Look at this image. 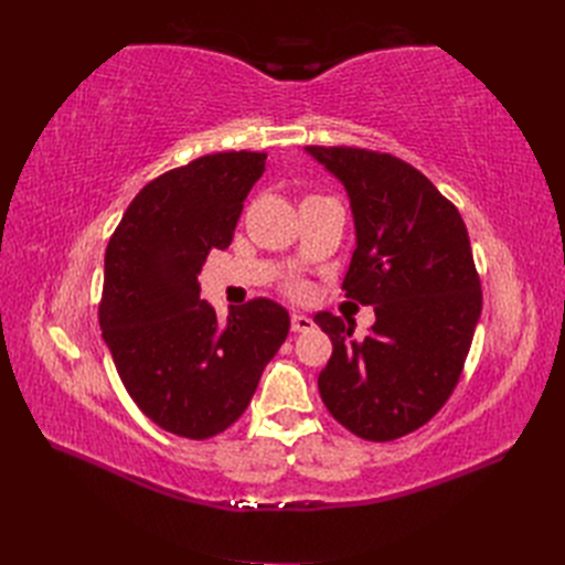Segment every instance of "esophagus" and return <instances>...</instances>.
I'll return each instance as SVG.
<instances>
[{
	"label": "esophagus",
	"mask_w": 565,
	"mask_h": 565,
	"mask_svg": "<svg viewBox=\"0 0 565 565\" xmlns=\"http://www.w3.org/2000/svg\"><path fill=\"white\" fill-rule=\"evenodd\" d=\"M313 328V320L309 316L295 313L292 316V332H309Z\"/></svg>",
	"instance_id": "esophagus-1"
}]
</instances>
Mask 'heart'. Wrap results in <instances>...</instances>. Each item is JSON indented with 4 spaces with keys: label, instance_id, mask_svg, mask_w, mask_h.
<instances>
[{
    "label": "heart",
    "instance_id": "heart-1",
    "mask_svg": "<svg viewBox=\"0 0 565 565\" xmlns=\"http://www.w3.org/2000/svg\"><path fill=\"white\" fill-rule=\"evenodd\" d=\"M292 292H299V287H297V285H295V287H292Z\"/></svg>",
    "mask_w": 565,
    "mask_h": 565
}]
</instances>
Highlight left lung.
I'll list each match as a JSON object with an SVG mask.
<instances>
[{
	"label": "left lung",
	"mask_w": 565,
	"mask_h": 565,
	"mask_svg": "<svg viewBox=\"0 0 565 565\" xmlns=\"http://www.w3.org/2000/svg\"><path fill=\"white\" fill-rule=\"evenodd\" d=\"M306 150L351 200L355 249L341 289L377 316L365 339L339 316L313 318L332 341L320 398L358 438L396 440L446 405L465 370L483 301L469 233L455 204L391 152Z\"/></svg>",
	"instance_id": "left-lung-1"
}]
</instances>
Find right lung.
Segmentation results:
<instances>
[{"label":"right lung","instance_id":"obj_1","mask_svg":"<svg viewBox=\"0 0 565 565\" xmlns=\"http://www.w3.org/2000/svg\"><path fill=\"white\" fill-rule=\"evenodd\" d=\"M266 152L228 150L146 183L106 249L98 322L131 401L160 429L212 438L241 417L289 332L270 299L235 306L218 324L198 276L233 241Z\"/></svg>","mask_w":565,"mask_h":565}]
</instances>
